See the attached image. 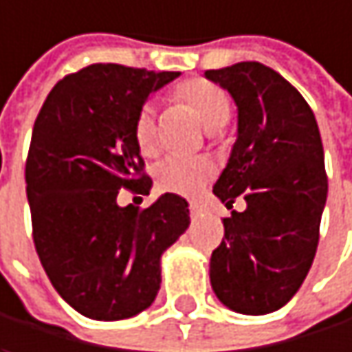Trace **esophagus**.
Listing matches in <instances>:
<instances>
[{"label": "esophagus", "instance_id": "34e87169", "mask_svg": "<svg viewBox=\"0 0 352 352\" xmlns=\"http://www.w3.org/2000/svg\"><path fill=\"white\" fill-rule=\"evenodd\" d=\"M203 213H205L203 205H199V203H190V215H192V217H201Z\"/></svg>", "mask_w": 352, "mask_h": 352}]
</instances>
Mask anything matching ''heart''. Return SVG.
I'll list each match as a JSON object with an SVG mask.
<instances>
[{
  "label": "heart",
  "mask_w": 352,
  "mask_h": 352,
  "mask_svg": "<svg viewBox=\"0 0 352 352\" xmlns=\"http://www.w3.org/2000/svg\"><path fill=\"white\" fill-rule=\"evenodd\" d=\"M174 98L188 106L205 129H219L230 118V98L213 82L195 78L174 89ZM133 137L137 147L149 155L157 145V122L151 104H143L133 120ZM215 176V166L205 157L170 155L155 166V182L162 190L180 197H197Z\"/></svg>",
  "instance_id": "b5f03b06"
}]
</instances>
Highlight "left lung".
I'll return each mask as SVG.
<instances>
[{
    "mask_svg": "<svg viewBox=\"0 0 352 352\" xmlns=\"http://www.w3.org/2000/svg\"><path fill=\"white\" fill-rule=\"evenodd\" d=\"M205 76L238 104V141L213 186L226 207L211 254V285L223 305L248 316L283 307L314 263L328 195L324 147L305 98L274 69L242 61Z\"/></svg>",
    "mask_w": 352,
    "mask_h": 352,
    "instance_id": "1",
    "label": "left lung"
}]
</instances>
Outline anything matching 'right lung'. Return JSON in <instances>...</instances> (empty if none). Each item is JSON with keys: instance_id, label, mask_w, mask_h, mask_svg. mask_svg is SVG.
I'll return each mask as SVG.
<instances>
[{"instance_id": "1", "label": "right lung", "mask_w": 352, "mask_h": 352, "mask_svg": "<svg viewBox=\"0 0 352 352\" xmlns=\"http://www.w3.org/2000/svg\"><path fill=\"white\" fill-rule=\"evenodd\" d=\"M178 76L96 63L59 80L34 120L26 157L34 248L57 293L91 320L149 307L160 256L190 223L188 203L172 192L143 211L116 203L120 188L149 195L133 120Z\"/></svg>"}]
</instances>
